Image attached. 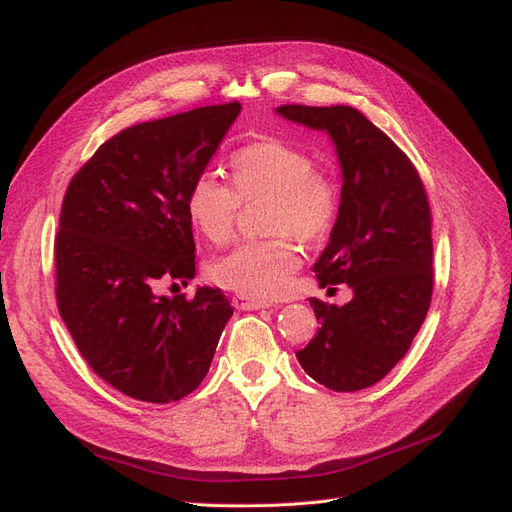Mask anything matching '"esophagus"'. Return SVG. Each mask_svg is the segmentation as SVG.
Segmentation results:
<instances>
[{"mask_svg": "<svg viewBox=\"0 0 512 512\" xmlns=\"http://www.w3.org/2000/svg\"><path fill=\"white\" fill-rule=\"evenodd\" d=\"M232 305H235L237 309H243V312H252V309H262L269 303L254 299V297H245V294H235V297H232Z\"/></svg>", "mask_w": 512, "mask_h": 512, "instance_id": "34e87169", "label": "esophagus"}]
</instances>
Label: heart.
Segmentation results:
<instances>
[{"mask_svg": "<svg viewBox=\"0 0 512 512\" xmlns=\"http://www.w3.org/2000/svg\"><path fill=\"white\" fill-rule=\"evenodd\" d=\"M232 185L215 173L198 175L188 192L192 224L213 243L235 232L241 203L267 196L269 239L245 241L211 260L209 277L245 297H280L301 267L294 235L316 241L337 215L339 190L331 175L314 168L307 151L280 138L239 149L230 160Z\"/></svg>", "mask_w": 512, "mask_h": 512, "instance_id": "obj_1", "label": "heart"}]
</instances>
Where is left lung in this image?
I'll return each instance as SVG.
<instances>
[{"label": "left lung", "instance_id": "left-lung-1", "mask_svg": "<svg viewBox=\"0 0 512 512\" xmlns=\"http://www.w3.org/2000/svg\"><path fill=\"white\" fill-rule=\"evenodd\" d=\"M277 115L331 136L342 198L329 245L316 260L320 288L348 284L337 307L309 299L318 333L297 359L337 393L361 391L404 359L433 290L431 209L414 164L352 106L284 104Z\"/></svg>", "mask_w": 512, "mask_h": 512}]
</instances>
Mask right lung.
<instances>
[{
	"label": "right lung",
	"mask_w": 512,
	"mask_h": 512,
	"mask_svg": "<svg viewBox=\"0 0 512 512\" xmlns=\"http://www.w3.org/2000/svg\"><path fill=\"white\" fill-rule=\"evenodd\" d=\"M241 104L194 108L121 130L68 185L55 239L57 307L76 348L123 395L168 404L207 376L232 307L220 288L194 299L188 192Z\"/></svg>",
	"instance_id": "right-lung-1"
}]
</instances>
